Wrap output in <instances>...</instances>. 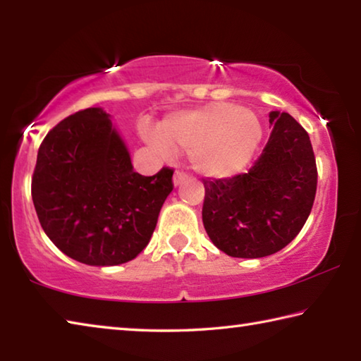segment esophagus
<instances>
[{
    "instance_id": "34e87169",
    "label": "esophagus",
    "mask_w": 361,
    "mask_h": 361,
    "mask_svg": "<svg viewBox=\"0 0 361 361\" xmlns=\"http://www.w3.org/2000/svg\"><path fill=\"white\" fill-rule=\"evenodd\" d=\"M188 178H189V175L186 172H181V170H178V172L173 175V185L178 186V185H181V183H185Z\"/></svg>"
}]
</instances>
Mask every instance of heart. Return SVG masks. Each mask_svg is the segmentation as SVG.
Returning a JSON list of instances; mask_svg holds the SVG:
<instances>
[{"instance_id":"obj_1","label":"heart","mask_w":361,"mask_h":361,"mask_svg":"<svg viewBox=\"0 0 361 361\" xmlns=\"http://www.w3.org/2000/svg\"><path fill=\"white\" fill-rule=\"evenodd\" d=\"M261 137V122L252 111L231 103H213L169 116L159 127V135L149 140L164 154L189 152L199 172L226 176L247 166Z\"/></svg>"}]
</instances>
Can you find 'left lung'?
I'll list each match as a JSON object with an SVG mask.
<instances>
[{
  "label": "left lung",
  "mask_w": 361,
  "mask_h": 361,
  "mask_svg": "<svg viewBox=\"0 0 361 361\" xmlns=\"http://www.w3.org/2000/svg\"><path fill=\"white\" fill-rule=\"evenodd\" d=\"M272 132L247 173L204 178V228L234 258H262L295 239L317 191V164L307 132L288 113L269 114Z\"/></svg>",
  "instance_id": "1"
}]
</instances>
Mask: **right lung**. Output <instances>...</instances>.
I'll list each match as a JSON object with an SVG mask.
<instances>
[{"label":"right lung","mask_w":361,"mask_h":361,"mask_svg":"<svg viewBox=\"0 0 361 361\" xmlns=\"http://www.w3.org/2000/svg\"><path fill=\"white\" fill-rule=\"evenodd\" d=\"M173 169L133 172L129 151L102 108L81 109L49 130L32 176L36 215L60 252L116 266L148 245Z\"/></svg>","instance_id":"right-lung-1"}]
</instances>
